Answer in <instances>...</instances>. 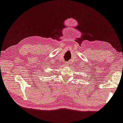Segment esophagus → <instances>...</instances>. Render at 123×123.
<instances>
[{"instance_id":"1","label":"esophagus","mask_w":123,"mask_h":123,"mask_svg":"<svg viewBox=\"0 0 123 123\" xmlns=\"http://www.w3.org/2000/svg\"><path fill=\"white\" fill-rule=\"evenodd\" d=\"M68 64H69V62H65V65H67V66L68 65Z\"/></svg>"}]
</instances>
